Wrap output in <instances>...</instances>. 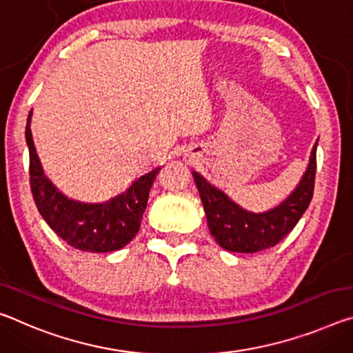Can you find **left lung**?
<instances>
[{
	"instance_id": "1",
	"label": "left lung",
	"mask_w": 353,
	"mask_h": 353,
	"mask_svg": "<svg viewBox=\"0 0 353 353\" xmlns=\"http://www.w3.org/2000/svg\"><path fill=\"white\" fill-rule=\"evenodd\" d=\"M317 141L311 150L310 163L297 188L273 209L254 214L210 185L199 172L193 171L212 237L221 248L234 253H256L275 247L297 225L314 193Z\"/></svg>"
}]
</instances>
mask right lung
<instances>
[{
    "label": "right lung",
    "mask_w": 353,
    "mask_h": 353,
    "mask_svg": "<svg viewBox=\"0 0 353 353\" xmlns=\"http://www.w3.org/2000/svg\"><path fill=\"white\" fill-rule=\"evenodd\" d=\"M31 111L26 122L30 183L39 214L67 245L89 253L124 248L137 236L146 210L150 187L160 168L138 177L124 193L105 203L88 204L67 198L43 174L31 135Z\"/></svg>",
    "instance_id": "add662e5"
}]
</instances>
